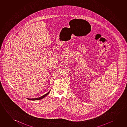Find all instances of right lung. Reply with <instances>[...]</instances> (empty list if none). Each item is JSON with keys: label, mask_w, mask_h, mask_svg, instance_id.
Segmentation results:
<instances>
[{"label": "right lung", "mask_w": 127, "mask_h": 127, "mask_svg": "<svg viewBox=\"0 0 127 127\" xmlns=\"http://www.w3.org/2000/svg\"><path fill=\"white\" fill-rule=\"evenodd\" d=\"M50 91H51V90H50ZM50 91L48 93H47V94L44 95H43L42 96L40 97L39 98H27V99H28V100H32V101H35V100H38L42 99H43V98H44L45 96L49 94V93H50Z\"/></svg>", "instance_id": "obj_1"}]
</instances>
